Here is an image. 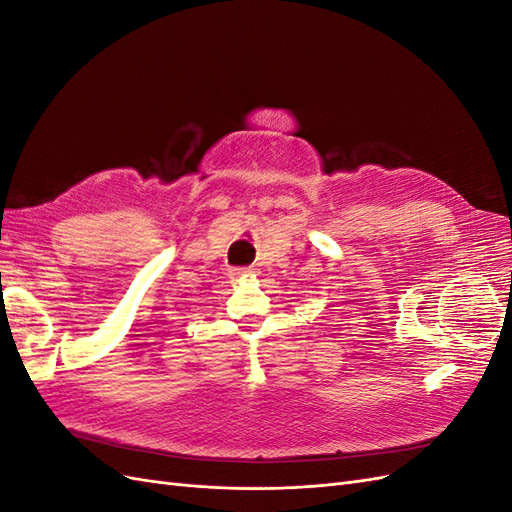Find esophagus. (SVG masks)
Wrapping results in <instances>:
<instances>
[{"label": "esophagus", "mask_w": 512, "mask_h": 512, "mask_svg": "<svg viewBox=\"0 0 512 512\" xmlns=\"http://www.w3.org/2000/svg\"><path fill=\"white\" fill-rule=\"evenodd\" d=\"M254 273H258V269H254V267H235V269H230L232 277H247V275H254Z\"/></svg>", "instance_id": "esophagus-1"}]
</instances>
